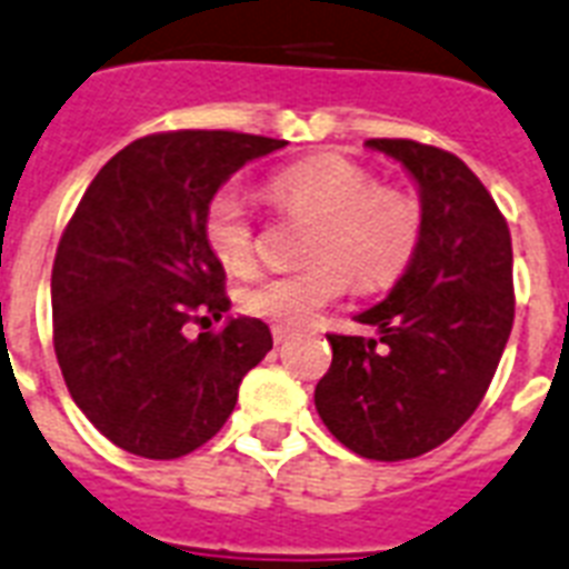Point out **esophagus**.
Instances as JSON below:
<instances>
[{
  "label": "esophagus",
  "mask_w": 569,
  "mask_h": 569,
  "mask_svg": "<svg viewBox=\"0 0 569 569\" xmlns=\"http://www.w3.org/2000/svg\"><path fill=\"white\" fill-rule=\"evenodd\" d=\"M290 338H293V329H288V326H272V341L276 345H288Z\"/></svg>",
  "instance_id": "esophagus-1"
}]
</instances>
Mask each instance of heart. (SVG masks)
<instances>
[{"label":"heart","mask_w":569,"mask_h":569,"mask_svg":"<svg viewBox=\"0 0 569 569\" xmlns=\"http://www.w3.org/2000/svg\"><path fill=\"white\" fill-rule=\"evenodd\" d=\"M267 198L288 213L315 219L306 270L263 276L240 290V306L276 326H308L329 302L345 297L350 276L377 290L403 276L421 243L425 213L416 196L380 187L371 171L345 157H311L276 171ZM201 234L224 270L243 272L254 261V224L231 187L210 196Z\"/></svg>","instance_id":"1"}]
</instances>
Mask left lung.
Segmentation results:
<instances>
[{
  "instance_id": "8db88e82",
  "label": "left lung",
  "mask_w": 569,
  "mask_h": 569,
  "mask_svg": "<svg viewBox=\"0 0 569 569\" xmlns=\"http://www.w3.org/2000/svg\"><path fill=\"white\" fill-rule=\"evenodd\" d=\"M416 180L421 243L382 302L356 320L377 338L329 335L315 389L329 433L368 460H412L451 439L483 400L513 326V249L505 216L460 157L368 139Z\"/></svg>"
}]
</instances>
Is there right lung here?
Masks as SVG:
<instances>
[{"instance_id": "right-lung-1", "label": "right lung", "mask_w": 569, "mask_h": 569, "mask_svg": "<svg viewBox=\"0 0 569 569\" xmlns=\"http://www.w3.org/2000/svg\"><path fill=\"white\" fill-rule=\"evenodd\" d=\"M284 139L178 130L136 139L97 171L52 263V345L70 398L118 448L174 460L213 439L270 326L228 317L224 270L201 234L213 192ZM207 320V317H201Z\"/></svg>"}]
</instances>
